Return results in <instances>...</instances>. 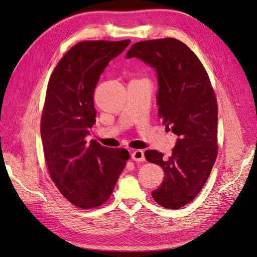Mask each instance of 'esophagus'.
I'll use <instances>...</instances> for the list:
<instances>
[{
    "mask_svg": "<svg viewBox=\"0 0 257 257\" xmlns=\"http://www.w3.org/2000/svg\"><path fill=\"white\" fill-rule=\"evenodd\" d=\"M132 160L135 162H144L145 161V153L143 150H135L132 153Z\"/></svg>",
    "mask_w": 257,
    "mask_h": 257,
    "instance_id": "1",
    "label": "esophagus"
}]
</instances>
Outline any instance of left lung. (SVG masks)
<instances>
[{
  "mask_svg": "<svg viewBox=\"0 0 257 257\" xmlns=\"http://www.w3.org/2000/svg\"><path fill=\"white\" fill-rule=\"evenodd\" d=\"M126 59L138 58L158 73L159 116L178 136L172 157L147 150L148 162L160 165L164 179L152 197L168 209H179L203 189L217 155V103L204 65L176 38L134 44Z\"/></svg>",
  "mask_w": 257,
  "mask_h": 257,
  "instance_id": "1",
  "label": "left lung"
}]
</instances>
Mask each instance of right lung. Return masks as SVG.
Masks as SVG:
<instances>
[{
    "instance_id": "right-lung-1",
    "label": "right lung",
    "mask_w": 257,
    "mask_h": 257,
    "mask_svg": "<svg viewBox=\"0 0 257 257\" xmlns=\"http://www.w3.org/2000/svg\"><path fill=\"white\" fill-rule=\"evenodd\" d=\"M130 43L79 42L59 61L47 85L41 120L46 164L60 193L81 209L109 199L130 159L123 148L85 141L95 123L93 94L100 74Z\"/></svg>"
}]
</instances>
